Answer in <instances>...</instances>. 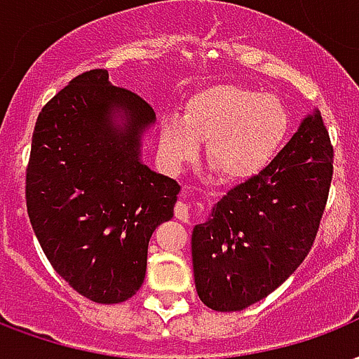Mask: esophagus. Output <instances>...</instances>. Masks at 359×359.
<instances>
[{
  "label": "esophagus",
  "mask_w": 359,
  "mask_h": 359,
  "mask_svg": "<svg viewBox=\"0 0 359 359\" xmlns=\"http://www.w3.org/2000/svg\"><path fill=\"white\" fill-rule=\"evenodd\" d=\"M175 217L179 220H182V222H188V220H190V207H188V203L179 201V203L175 205Z\"/></svg>",
  "instance_id": "34e87169"
}]
</instances>
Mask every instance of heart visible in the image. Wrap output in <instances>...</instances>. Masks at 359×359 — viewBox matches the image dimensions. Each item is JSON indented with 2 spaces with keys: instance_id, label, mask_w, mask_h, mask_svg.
Returning <instances> with one entry per match:
<instances>
[{
  "instance_id": "heart-1",
  "label": "heart",
  "mask_w": 359,
  "mask_h": 359,
  "mask_svg": "<svg viewBox=\"0 0 359 359\" xmlns=\"http://www.w3.org/2000/svg\"><path fill=\"white\" fill-rule=\"evenodd\" d=\"M289 133V114L280 98L241 85H213L196 91L182 118L169 114L159 123V156L179 172L207 142L205 161L226 182L261 175Z\"/></svg>"
}]
</instances>
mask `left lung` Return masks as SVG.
Instances as JSON below:
<instances>
[{
	"instance_id": "left-lung-1",
	"label": "left lung",
	"mask_w": 359,
	"mask_h": 359,
	"mask_svg": "<svg viewBox=\"0 0 359 359\" xmlns=\"http://www.w3.org/2000/svg\"><path fill=\"white\" fill-rule=\"evenodd\" d=\"M331 177L333 148L314 108L261 175L232 188L194 226L201 302L238 312L280 287L314 243Z\"/></svg>"
}]
</instances>
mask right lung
<instances>
[{
    "label": "right lung",
    "mask_w": 359,
    "mask_h": 359,
    "mask_svg": "<svg viewBox=\"0 0 359 359\" xmlns=\"http://www.w3.org/2000/svg\"><path fill=\"white\" fill-rule=\"evenodd\" d=\"M152 106L85 72L39 114L26 171L32 228L53 268L98 304L131 299L144 281L148 241L172 219L180 187L142 161Z\"/></svg>",
    "instance_id": "add662e5"
}]
</instances>
